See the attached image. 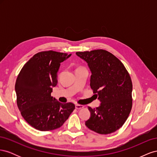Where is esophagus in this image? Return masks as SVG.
<instances>
[{
    "label": "esophagus",
    "instance_id": "34e87169",
    "mask_svg": "<svg viewBox=\"0 0 157 157\" xmlns=\"http://www.w3.org/2000/svg\"><path fill=\"white\" fill-rule=\"evenodd\" d=\"M83 107H84V106L82 105H78V104H76L75 105V108L77 109H80Z\"/></svg>",
    "mask_w": 157,
    "mask_h": 157
}]
</instances>
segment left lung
<instances>
[{
    "mask_svg": "<svg viewBox=\"0 0 157 157\" xmlns=\"http://www.w3.org/2000/svg\"><path fill=\"white\" fill-rule=\"evenodd\" d=\"M92 73L90 87L100 105L88 107L90 117L85 124L95 132L109 134L119 129L127 120L132 107V82L124 65L105 50L77 52Z\"/></svg>",
    "mask_w": 157,
    "mask_h": 157,
    "instance_id": "1",
    "label": "left lung"
}]
</instances>
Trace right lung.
Segmentation results:
<instances>
[{"label":"right lung","mask_w":157,"mask_h":157,"mask_svg":"<svg viewBox=\"0 0 157 157\" xmlns=\"http://www.w3.org/2000/svg\"><path fill=\"white\" fill-rule=\"evenodd\" d=\"M71 54L52 50L35 54L23 65L15 84L17 105L21 116L35 129L49 131L61 127L75 106L51 96L58 83L60 63Z\"/></svg>","instance_id":"1"}]
</instances>
